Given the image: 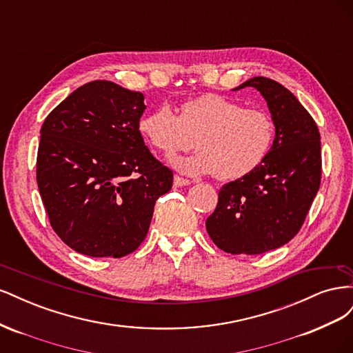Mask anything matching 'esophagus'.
<instances>
[{"label": "esophagus", "mask_w": 353, "mask_h": 353, "mask_svg": "<svg viewBox=\"0 0 353 353\" xmlns=\"http://www.w3.org/2000/svg\"><path fill=\"white\" fill-rule=\"evenodd\" d=\"M191 181L185 179V178H181V176H175L174 178V185L175 187H183V185H190Z\"/></svg>", "instance_id": "1"}]
</instances>
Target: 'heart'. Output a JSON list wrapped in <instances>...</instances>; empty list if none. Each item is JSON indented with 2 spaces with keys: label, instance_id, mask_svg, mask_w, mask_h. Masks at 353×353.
<instances>
[{
  "label": "heart",
  "instance_id": "b5f03b06",
  "mask_svg": "<svg viewBox=\"0 0 353 353\" xmlns=\"http://www.w3.org/2000/svg\"><path fill=\"white\" fill-rule=\"evenodd\" d=\"M144 140L165 154L187 150L191 156L170 159L178 172L188 176L213 174L221 181L250 174L268 154L274 141L271 116L218 94H205L181 105L179 114L160 104L138 121Z\"/></svg>",
  "mask_w": 353,
  "mask_h": 353
}]
</instances>
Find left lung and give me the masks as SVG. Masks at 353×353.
<instances>
[{
	"label": "left lung",
	"mask_w": 353,
	"mask_h": 353,
	"mask_svg": "<svg viewBox=\"0 0 353 353\" xmlns=\"http://www.w3.org/2000/svg\"><path fill=\"white\" fill-rule=\"evenodd\" d=\"M245 87L265 99L275 138L258 168L221 188L206 230L223 252L261 254L281 248L301 230L319 190L321 141L312 116L281 83L254 77L232 91Z\"/></svg>",
	"instance_id": "left-lung-1"
}]
</instances>
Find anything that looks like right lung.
Returning a JSON list of instances; mask_svg holds the SVG:
<instances>
[{"label": "right lung", "instance_id": "1", "mask_svg": "<svg viewBox=\"0 0 353 353\" xmlns=\"http://www.w3.org/2000/svg\"><path fill=\"white\" fill-rule=\"evenodd\" d=\"M144 95L110 81L74 90L41 128L37 181L51 227L74 252L122 258L145 239L174 174L138 131Z\"/></svg>", "mask_w": 353, "mask_h": 353}]
</instances>
